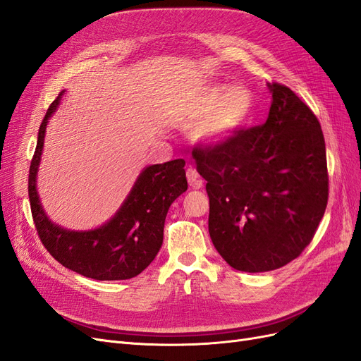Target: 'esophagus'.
Here are the masks:
<instances>
[{
    "label": "esophagus",
    "instance_id": "esophagus-1",
    "mask_svg": "<svg viewBox=\"0 0 361 361\" xmlns=\"http://www.w3.org/2000/svg\"><path fill=\"white\" fill-rule=\"evenodd\" d=\"M187 179H188V183L191 185L192 188H200L203 185V180L199 178V173L194 167L187 169Z\"/></svg>",
    "mask_w": 361,
    "mask_h": 361
}]
</instances>
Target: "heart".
Instances as JSON below:
<instances>
[{"label": "heart", "instance_id": "heart-1", "mask_svg": "<svg viewBox=\"0 0 361 361\" xmlns=\"http://www.w3.org/2000/svg\"><path fill=\"white\" fill-rule=\"evenodd\" d=\"M255 113V96L244 85L207 84L190 93L182 117L195 126L194 137L204 146H221L241 130Z\"/></svg>", "mask_w": 361, "mask_h": 361}]
</instances>
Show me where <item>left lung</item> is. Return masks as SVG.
<instances>
[{
    "instance_id": "obj_1",
    "label": "left lung",
    "mask_w": 361,
    "mask_h": 361,
    "mask_svg": "<svg viewBox=\"0 0 361 361\" xmlns=\"http://www.w3.org/2000/svg\"><path fill=\"white\" fill-rule=\"evenodd\" d=\"M267 122L192 155L207 182L209 235L244 272L285 267L307 247L329 200L325 141L318 118L289 87L268 84Z\"/></svg>"
}]
</instances>
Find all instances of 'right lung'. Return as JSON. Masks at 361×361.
<instances>
[{"instance_id": "right-lung-1", "label": "right lung", "mask_w": 361, "mask_h": 361, "mask_svg": "<svg viewBox=\"0 0 361 361\" xmlns=\"http://www.w3.org/2000/svg\"><path fill=\"white\" fill-rule=\"evenodd\" d=\"M64 90L48 108L39 128L37 146L28 176L32 220L42 244L63 267L94 280H128L143 272L162 245L164 223L171 203L188 188L185 161L146 166L110 220L90 231H72L52 223L37 191L49 118L60 106Z\"/></svg>"}]
</instances>
